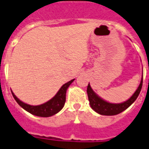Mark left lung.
Listing matches in <instances>:
<instances>
[{"instance_id": "left-lung-1", "label": "left lung", "mask_w": 149, "mask_h": 149, "mask_svg": "<svg viewBox=\"0 0 149 149\" xmlns=\"http://www.w3.org/2000/svg\"><path fill=\"white\" fill-rule=\"evenodd\" d=\"M142 84H143V77L141 79V84L139 85V87L137 88L136 91L128 100L120 104H112L102 100L100 97H98L97 94L93 91L90 84H88L87 88V93L91 108L95 112H97V113H99L100 115L113 116L119 114L123 111H125L126 109H128V107L136 100V98L141 93Z\"/></svg>"}]
</instances>
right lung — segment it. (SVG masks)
<instances>
[{
    "label": "right lung",
    "instance_id": "obj_1",
    "mask_svg": "<svg viewBox=\"0 0 149 149\" xmlns=\"http://www.w3.org/2000/svg\"><path fill=\"white\" fill-rule=\"evenodd\" d=\"M73 81H74V79L67 82L64 85H62V87L60 88L57 93L56 94L55 97H52V99L49 100L48 102L40 104V105H37V106L29 105V104L24 103L19 100L17 97L15 96L13 93H12V94L18 104L21 108H23L24 110H26L27 112H30L31 114L37 116L49 117L51 116L55 115L56 113L60 112L63 109V107L65 105V100H66V91L68 89V86L72 83Z\"/></svg>",
    "mask_w": 149,
    "mask_h": 149
}]
</instances>
